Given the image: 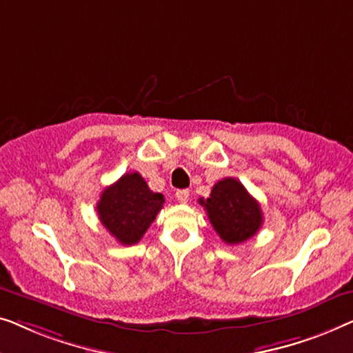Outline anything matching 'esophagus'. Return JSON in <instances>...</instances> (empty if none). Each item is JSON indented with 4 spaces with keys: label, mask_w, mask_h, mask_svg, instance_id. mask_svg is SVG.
Segmentation results:
<instances>
[{
    "label": "esophagus",
    "mask_w": 353,
    "mask_h": 353,
    "mask_svg": "<svg viewBox=\"0 0 353 353\" xmlns=\"http://www.w3.org/2000/svg\"><path fill=\"white\" fill-rule=\"evenodd\" d=\"M176 198H177L179 203H187L188 198H190V192L185 190V188H183V190H177Z\"/></svg>",
    "instance_id": "1"
}]
</instances>
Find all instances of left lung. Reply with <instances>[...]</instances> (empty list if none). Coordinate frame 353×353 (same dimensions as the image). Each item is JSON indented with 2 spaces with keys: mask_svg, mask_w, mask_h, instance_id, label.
<instances>
[{
  "mask_svg": "<svg viewBox=\"0 0 353 353\" xmlns=\"http://www.w3.org/2000/svg\"><path fill=\"white\" fill-rule=\"evenodd\" d=\"M208 219L227 245H238L254 236L262 225L259 203L235 177L222 179L212 187L210 198H201Z\"/></svg>",
  "mask_w": 353,
  "mask_h": 353,
  "instance_id": "left-lung-1",
  "label": "left lung"
}]
</instances>
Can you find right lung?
Listing matches in <instances>:
<instances>
[{
  "label": "right lung",
  "instance_id": "right-lung-1",
  "mask_svg": "<svg viewBox=\"0 0 353 353\" xmlns=\"http://www.w3.org/2000/svg\"><path fill=\"white\" fill-rule=\"evenodd\" d=\"M165 196L148 188L139 172H126L101 193L97 214L121 245H136L155 221Z\"/></svg>",
  "mask_w": 353,
  "mask_h": 353
}]
</instances>
